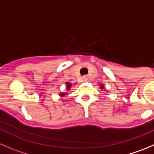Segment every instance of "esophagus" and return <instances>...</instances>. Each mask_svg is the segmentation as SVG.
<instances>
[{
	"mask_svg": "<svg viewBox=\"0 0 154 154\" xmlns=\"http://www.w3.org/2000/svg\"><path fill=\"white\" fill-rule=\"evenodd\" d=\"M83 80H84L85 81H86V80H87V77H86V76H84V77H83Z\"/></svg>",
	"mask_w": 154,
	"mask_h": 154,
	"instance_id": "obj_1",
	"label": "esophagus"
}]
</instances>
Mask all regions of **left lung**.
Wrapping results in <instances>:
<instances>
[{"mask_svg":"<svg viewBox=\"0 0 154 154\" xmlns=\"http://www.w3.org/2000/svg\"><path fill=\"white\" fill-rule=\"evenodd\" d=\"M100 88H101V89H103V88H104V86H103V85H101V86H100Z\"/></svg>","mask_w":154,"mask_h":154,"instance_id":"1","label":"left lung"}]
</instances>
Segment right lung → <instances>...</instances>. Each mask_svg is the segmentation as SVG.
<instances>
[{"label": "right lung", "mask_w": 154, "mask_h": 154, "mask_svg": "<svg viewBox=\"0 0 154 154\" xmlns=\"http://www.w3.org/2000/svg\"><path fill=\"white\" fill-rule=\"evenodd\" d=\"M71 86H72V85H71V83H66V88H67L68 90H70V88H71ZM60 95L61 96V97H64V96L66 95V94H65V93H60Z\"/></svg>", "instance_id": "obj_1"}]
</instances>
